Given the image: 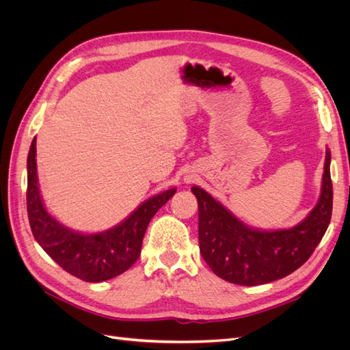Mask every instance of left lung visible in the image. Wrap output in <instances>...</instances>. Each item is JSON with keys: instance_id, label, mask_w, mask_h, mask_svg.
I'll return each instance as SVG.
<instances>
[{"instance_id": "obj_1", "label": "left lung", "mask_w": 350, "mask_h": 350, "mask_svg": "<svg viewBox=\"0 0 350 350\" xmlns=\"http://www.w3.org/2000/svg\"><path fill=\"white\" fill-rule=\"evenodd\" d=\"M330 159L327 150L319 203L291 229H250L204 189L191 187L198 201L200 252L216 276L242 286L264 284L288 276L311 257L332 219Z\"/></svg>"}]
</instances>
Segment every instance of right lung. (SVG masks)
Returning <instances> with one entry per match:
<instances>
[{
	"label": "right lung",
	"instance_id": "obj_1",
	"mask_svg": "<svg viewBox=\"0 0 350 350\" xmlns=\"http://www.w3.org/2000/svg\"><path fill=\"white\" fill-rule=\"evenodd\" d=\"M175 194V188L157 194L137 208L121 225L100 234L72 232L48 215L39 194L36 137L27 156V216L31 234L59 267L84 282L99 283L129 270L140 257L150 219Z\"/></svg>",
	"mask_w": 350,
	"mask_h": 350
}]
</instances>
